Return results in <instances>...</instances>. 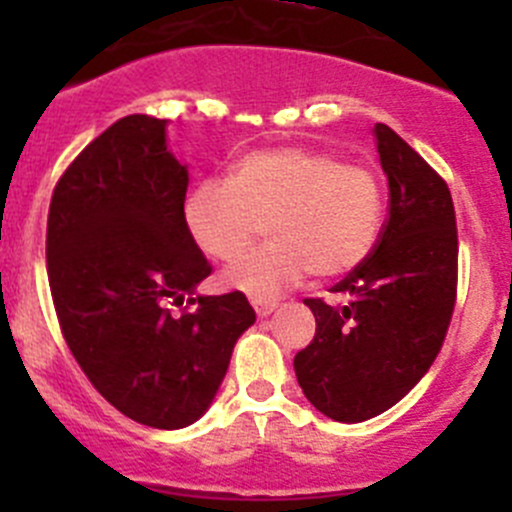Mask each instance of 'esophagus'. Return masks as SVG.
<instances>
[{
    "label": "esophagus",
    "instance_id": "34e87169",
    "mask_svg": "<svg viewBox=\"0 0 512 512\" xmlns=\"http://www.w3.org/2000/svg\"><path fill=\"white\" fill-rule=\"evenodd\" d=\"M250 304H252V309H255V312H257V317H270V314L275 312L277 304H280V302H277V299L255 297Z\"/></svg>",
    "mask_w": 512,
    "mask_h": 512
}]
</instances>
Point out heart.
I'll use <instances>...</instances> for the list:
<instances>
[{
	"label": "heart",
	"instance_id": "1",
	"mask_svg": "<svg viewBox=\"0 0 512 512\" xmlns=\"http://www.w3.org/2000/svg\"><path fill=\"white\" fill-rule=\"evenodd\" d=\"M185 227L213 260L240 255L267 227L270 242L223 272V285L272 297L312 272L319 280L356 270L374 250L384 223L379 175L312 148L252 151L227 180H203L185 200Z\"/></svg>",
	"mask_w": 512,
	"mask_h": 512
}]
</instances>
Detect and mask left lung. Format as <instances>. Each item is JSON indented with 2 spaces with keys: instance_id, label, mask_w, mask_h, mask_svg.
Segmentation results:
<instances>
[{
  "instance_id": "obj_1",
  "label": "left lung",
  "mask_w": 512,
  "mask_h": 512,
  "mask_svg": "<svg viewBox=\"0 0 512 512\" xmlns=\"http://www.w3.org/2000/svg\"><path fill=\"white\" fill-rule=\"evenodd\" d=\"M389 178V215L371 255L332 287L347 297L304 299L317 319L294 374L309 404L342 423L384 414L431 369L458 292V230L451 190L404 138L376 123Z\"/></svg>"
}]
</instances>
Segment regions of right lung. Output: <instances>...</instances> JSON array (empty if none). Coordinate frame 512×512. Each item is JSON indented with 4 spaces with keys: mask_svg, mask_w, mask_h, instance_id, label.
Returning <instances> with one entry per match:
<instances>
[{
    "mask_svg": "<svg viewBox=\"0 0 512 512\" xmlns=\"http://www.w3.org/2000/svg\"><path fill=\"white\" fill-rule=\"evenodd\" d=\"M185 193L165 121L133 113L71 160L46 223L51 299L71 354L113 409L165 431L208 411L255 322L242 292L193 297L213 267L185 227Z\"/></svg>",
    "mask_w": 512,
    "mask_h": 512,
    "instance_id": "add662e5",
    "label": "right lung"
}]
</instances>
